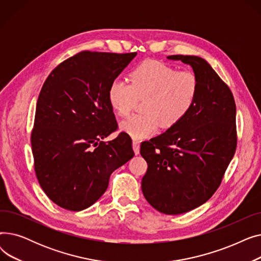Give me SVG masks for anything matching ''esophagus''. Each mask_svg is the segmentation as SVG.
<instances>
[{
	"instance_id": "34e87169",
	"label": "esophagus",
	"mask_w": 261,
	"mask_h": 261,
	"mask_svg": "<svg viewBox=\"0 0 261 261\" xmlns=\"http://www.w3.org/2000/svg\"><path fill=\"white\" fill-rule=\"evenodd\" d=\"M132 146H133L134 153H135V154H139V153H140V141L136 140V139H133Z\"/></svg>"
}]
</instances>
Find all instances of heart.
I'll return each mask as SVG.
<instances>
[{
    "instance_id": "b5f03b06",
    "label": "heart",
    "mask_w": 261,
    "mask_h": 261,
    "mask_svg": "<svg viewBox=\"0 0 261 261\" xmlns=\"http://www.w3.org/2000/svg\"><path fill=\"white\" fill-rule=\"evenodd\" d=\"M130 84L115 79L109 86L108 100L120 116H127L143 99L142 113L120 122L121 131L134 139L153 134L159 126L171 128L183 120L194 108L199 95L197 75L179 71L160 61L147 60L129 74Z\"/></svg>"
}]
</instances>
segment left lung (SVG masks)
Instances as JSON below:
<instances>
[{
	"label": "left lung",
	"mask_w": 261,
	"mask_h": 261,
	"mask_svg": "<svg viewBox=\"0 0 261 261\" xmlns=\"http://www.w3.org/2000/svg\"><path fill=\"white\" fill-rule=\"evenodd\" d=\"M167 58L193 67L200 90L183 120L142 143L140 152L148 164L142 190L156 211L180 215L199 207L220 186L237 147L236 103L227 85L203 58Z\"/></svg>",
	"instance_id": "8db88e82"
}]
</instances>
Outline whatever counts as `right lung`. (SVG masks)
Wrapping results in <instances>:
<instances>
[{"mask_svg":"<svg viewBox=\"0 0 261 261\" xmlns=\"http://www.w3.org/2000/svg\"><path fill=\"white\" fill-rule=\"evenodd\" d=\"M135 56L80 51L55 67L41 89L31 138L34 166L41 188L64 210L90 207L111 173L134 156L127 133L101 140L117 129L109 86Z\"/></svg>","mask_w":261,"mask_h":261,"instance_id":"obj_1","label":"right lung"}]
</instances>
